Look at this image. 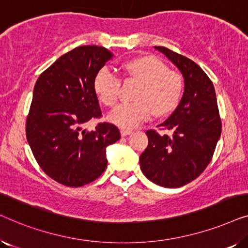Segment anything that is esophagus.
I'll return each instance as SVG.
<instances>
[{"instance_id": "esophagus-1", "label": "esophagus", "mask_w": 248, "mask_h": 248, "mask_svg": "<svg viewBox=\"0 0 248 248\" xmlns=\"http://www.w3.org/2000/svg\"><path fill=\"white\" fill-rule=\"evenodd\" d=\"M132 133V131L131 130H121V135L122 137H126V135H130Z\"/></svg>"}]
</instances>
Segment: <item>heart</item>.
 <instances>
[{"label":"heart","mask_w":248,"mask_h":248,"mask_svg":"<svg viewBox=\"0 0 248 248\" xmlns=\"http://www.w3.org/2000/svg\"><path fill=\"white\" fill-rule=\"evenodd\" d=\"M124 72L141 82L133 103L118 105L108 114V121L122 128L137 127L155 113L165 116L181 100L183 81L169 71L161 61L151 55L135 57L123 64ZM93 91L105 106H114L120 96V79L108 69H101L93 78Z\"/></svg>","instance_id":"1"}]
</instances>
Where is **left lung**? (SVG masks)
<instances>
[{"instance_id":"obj_1","label":"left lung","mask_w":248,"mask_h":248,"mask_svg":"<svg viewBox=\"0 0 248 248\" xmlns=\"http://www.w3.org/2000/svg\"><path fill=\"white\" fill-rule=\"evenodd\" d=\"M179 70L184 93L178 106L159 126L172 135L147 131L149 144L140 155L145 177L168 188L199 177L211 161L221 134L215 87L204 71L187 57L166 47H155Z\"/></svg>"}]
</instances>
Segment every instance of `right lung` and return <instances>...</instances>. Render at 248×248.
I'll return each mask as SVG.
<instances>
[{
	"mask_svg": "<svg viewBox=\"0 0 248 248\" xmlns=\"http://www.w3.org/2000/svg\"><path fill=\"white\" fill-rule=\"evenodd\" d=\"M113 56L100 46L77 47L44 71L33 88L27 140L45 174L65 186L80 187L99 177L107 167V147L121 139L110 123L83 130L101 116L93 78Z\"/></svg>",
	"mask_w": 248,
	"mask_h": 248,
	"instance_id": "1",
	"label": "right lung"
}]
</instances>
